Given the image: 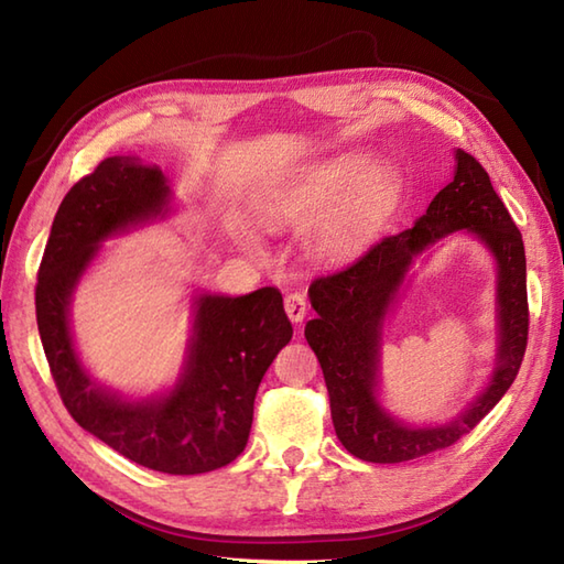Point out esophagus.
I'll return each instance as SVG.
<instances>
[{
	"mask_svg": "<svg viewBox=\"0 0 564 564\" xmlns=\"http://www.w3.org/2000/svg\"><path fill=\"white\" fill-rule=\"evenodd\" d=\"M285 315L291 317V322H303V317L307 315V303H305V295L303 293H289L285 295Z\"/></svg>",
	"mask_w": 564,
	"mask_h": 564,
	"instance_id": "esophagus-1",
	"label": "esophagus"
}]
</instances>
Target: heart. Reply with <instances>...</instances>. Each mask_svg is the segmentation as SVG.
<instances>
[{
	"label": "heart",
	"mask_w": 564,
	"mask_h": 564,
	"mask_svg": "<svg viewBox=\"0 0 564 564\" xmlns=\"http://www.w3.org/2000/svg\"><path fill=\"white\" fill-rule=\"evenodd\" d=\"M402 194V172L388 158L337 152L307 162L267 188L259 208L275 227H305V247L319 259L356 254Z\"/></svg>",
	"instance_id": "heart-1"
}]
</instances>
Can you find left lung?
Masks as SVG:
<instances>
[{"label":"left lung","mask_w":564,"mask_h":564,"mask_svg":"<svg viewBox=\"0 0 564 564\" xmlns=\"http://www.w3.org/2000/svg\"><path fill=\"white\" fill-rule=\"evenodd\" d=\"M455 174L410 230L382 237L361 259L310 285L317 317L305 339L325 373L332 422L341 446L368 463H404L453 446L482 422L511 388L529 344L525 251L519 227L489 182L485 166L465 150L455 152ZM465 229L498 261V366L486 392L453 423L410 427L377 402L381 322L414 256L441 236Z\"/></svg>","instance_id":"1"}]
</instances>
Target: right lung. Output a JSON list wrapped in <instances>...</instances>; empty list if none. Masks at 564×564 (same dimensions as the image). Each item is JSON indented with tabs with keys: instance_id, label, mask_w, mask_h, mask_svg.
I'll use <instances>...</instances> for the list:
<instances>
[{
	"instance_id": "add662e5",
	"label": "right lung",
	"mask_w": 564,
	"mask_h": 564,
	"mask_svg": "<svg viewBox=\"0 0 564 564\" xmlns=\"http://www.w3.org/2000/svg\"><path fill=\"white\" fill-rule=\"evenodd\" d=\"M172 191L160 166L106 158L59 203L35 283V319L72 419L128 460L166 475H200L245 451L267 368L293 337L279 289L198 295L184 373L160 398L130 402L101 390L72 346L69 303L99 245L164 218Z\"/></svg>"
}]
</instances>
